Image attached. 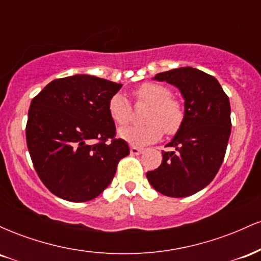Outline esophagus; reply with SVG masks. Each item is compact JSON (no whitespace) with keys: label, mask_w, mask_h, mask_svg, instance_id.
<instances>
[{"label":"esophagus","mask_w":261,"mask_h":261,"mask_svg":"<svg viewBox=\"0 0 261 261\" xmlns=\"http://www.w3.org/2000/svg\"><path fill=\"white\" fill-rule=\"evenodd\" d=\"M130 152H131V154H135V155L141 154L142 153V148L136 147V146H130Z\"/></svg>","instance_id":"34e87169"}]
</instances>
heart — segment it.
Instances as JSON below:
<instances>
[{
	"label": "heart",
	"mask_w": 261,
	"mask_h": 261,
	"mask_svg": "<svg viewBox=\"0 0 261 261\" xmlns=\"http://www.w3.org/2000/svg\"><path fill=\"white\" fill-rule=\"evenodd\" d=\"M137 103L147 104L145 121L141 126H127L119 130L122 140L135 146H145L155 142L167 135H174L181 127L184 120V109L180 101L172 98V91L161 83L147 82L141 85L134 92ZM109 114L118 126H125L131 120V106L124 95L118 93L110 98L108 104Z\"/></svg>",
	"instance_id": "obj_1"
}]
</instances>
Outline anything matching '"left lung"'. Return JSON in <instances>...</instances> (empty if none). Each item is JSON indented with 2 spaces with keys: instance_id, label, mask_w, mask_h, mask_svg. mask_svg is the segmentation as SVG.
<instances>
[{
  "instance_id": "8db88e82",
  "label": "left lung",
  "mask_w": 261,
  "mask_h": 261,
  "mask_svg": "<svg viewBox=\"0 0 261 261\" xmlns=\"http://www.w3.org/2000/svg\"><path fill=\"white\" fill-rule=\"evenodd\" d=\"M153 80L175 86L184 98V120L168 143L173 151L162 152L157 169L146 173L158 193L185 197L214 180L230 135L229 99L214 76L193 67L157 73Z\"/></svg>"
}]
</instances>
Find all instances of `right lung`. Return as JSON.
Masks as SVG:
<instances>
[{"label": "right lung", "instance_id": "1", "mask_svg": "<svg viewBox=\"0 0 261 261\" xmlns=\"http://www.w3.org/2000/svg\"><path fill=\"white\" fill-rule=\"evenodd\" d=\"M121 88L89 74L54 80L33 98L25 136L33 166L54 195L89 201L113 180L126 141L115 139L108 109Z\"/></svg>", "mask_w": 261, "mask_h": 261}]
</instances>
